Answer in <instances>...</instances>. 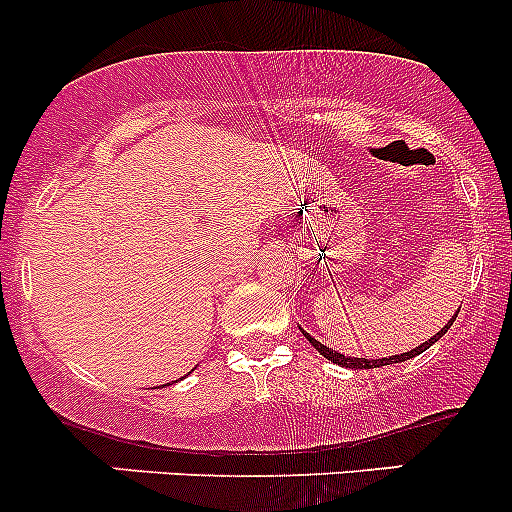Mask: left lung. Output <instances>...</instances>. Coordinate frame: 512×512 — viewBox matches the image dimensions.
I'll list each match as a JSON object with an SVG mask.
<instances>
[{
    "mask_svg": "<svg viewBox=\"0 0 512 512\" xmlns=\"http://www.w3.org/2000/svg\"><path fill=\"white\" fill-rule=\"evenodd\" d=\"M456 322V314H453V319L451 322L446 324V327L441 329V332L438 334H433L431 339H428V342H423L421 347H416V349H411V352H406V354H396V356H386V359H356V356H344V354H339V352H334V349H329V347H324L322 342H317V339H312L309 337L307 332H304L302 329V334L304 337H307V342L312 344L314 349H317L319 354L322 356H327L329 361H334V364H339V366H347V369H376V366H386V364H399V361H406V359H414V356H418L421 352H426L428 347H431V344H436L438 339L443 337V334L448 332V327H451V324Z\"/></svg>",
    "mask_w": 512,
    "mask_h": 512,
    "instance_id": "1",
    "label": "left lung"
}]
</instances>
